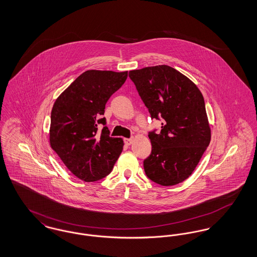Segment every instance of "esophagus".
<instances>
[{
    "label": "esophagus",
    "mask_w": 257,
    "mask_h": 257,
    "mask_svg": "<svg viewBox=\"0 0 257 257\" xmlns=\"http://www.w3.org/2000/svg\"><path fill=\"white\" fill-rule=\"evenodd\" d=\"M124 143H125L126 146H131L133 144V139L132 138L131 139H125Z\"/></svg>",
    "instance_id": "esophagus-1"
}]
</instances>
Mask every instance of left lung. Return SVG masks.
<instances>
[{
	"mask_svg": "<svg viewBox=\"0 0 257 257\" xmlns=\"http://www.w3.org/2000/svg\"><path fill=\"white\" fill-rule=\"evenodd\" d=\"M151 118H162L161 132H150L151 154L144 161L147 177L162 186L186 180L211 141L204 99L198 87L169 65L129 71Z\"/></svg>",
	"mask_w": 257,
	"mask_h": 257,
	"instance_id": "1",
	"label": "left lung"
}]
</instances>
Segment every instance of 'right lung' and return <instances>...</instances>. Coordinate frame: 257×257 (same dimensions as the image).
<instances>
[{"mask_svg": "<svg viewBox=\"0 0 257 257\" xmlns=\"http://www.w3.org/2000/svg\"><path fill=\"white\" fill-rule=\"evenodd\" d=\"M127 76L128 71L87 70L54 103L50 146L66 168L83 181L106 177L122 152V139L109 136L102 115L107 101ZM99 123L104 125L101 133L97 132Z\"/></svg>", "mask_w": 257, "mask_h": 257, "instance_id": "obj_1", "label": "right lung"}]
</instances>
